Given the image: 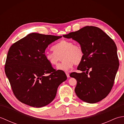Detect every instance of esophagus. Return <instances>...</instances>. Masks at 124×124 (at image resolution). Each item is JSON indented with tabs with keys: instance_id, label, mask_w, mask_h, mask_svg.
Segmentation results:
<instances>
[{
	"instance_id": "34e87169",
	"label": "esophagus",
	"mask_w": 124,
	"mask_h": 124,
	"mask_svg": "<svg viewBox=\"0 0 124 124\" xmlns=\"http://www.w3.org/2000/svg\"><path fill=\"white\" fill-rule=\"evenodd\" d=\"M65 74H66V75H67V77H70L69 73H68V72H65Z\"/></svg>"
}]
</instances>
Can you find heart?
Masks as SVG:
<instances>
[{"mask_svg": "<svg viewBox=\"0 0 124 124\" xmlns=\"http://www.w3.org/2000/svg\"><path fill=\"white\" fill-rule=\"evenodd\" d=\"M52 49L53 52H46L45 57L49 63L54 65L57 64L62 57L63 60L57 67L59 70L67 71L74 64H80L84 56L82 47L68 40L59 41L52 47Z\"/></svg>", "mask_w": 124, "mask_h": 124, "instance_id": "heart-1", "label": "heart"}]
</instances>
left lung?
I'll return each instance as SVG.
<instances>
[{
	"instance_id": "obj_1",
	"label": "left lung",
	"mask_w": 124,
	"mask_h": 124,
	"mask_svg": "<svg viewBox=\"0 0 124 124\" xmlns=\"http://www.w3.org/2000/svg\"><path fill=\"white\" fill-rule=\"evenodd\" d=\"M63 36L77 41L84 50L83 60L77 68L81 72L70 75L77 80L76 95L89 103L101 101L111 91L119 65L114 41L94 26H86Z\"/></svg>"
}]
</instances>
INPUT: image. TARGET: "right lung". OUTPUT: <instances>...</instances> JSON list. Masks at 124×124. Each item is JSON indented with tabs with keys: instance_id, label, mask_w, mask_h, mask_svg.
I'll list each match as a JSON object with an SVG mask.
<instances>
[{
	"instance_id": "right-lung-1",
	"label": "right lung",
	"mask_w": 124,
	"mask_h": 124,
	"mask_svg": "<svg viewBox=\"0 0 124 124\" xmlns=\"http://www.w3.org/2000/svg\"><path fill=\"white\" fill-rule=\"evenodd\" d=\"M61 37L32 33L10 46L5 71L20 102L36 108L45 106L54 99L59 86L67 80L63 71L54 69L45 57L48 45Z\"/></svg>"
}]
</instances>
